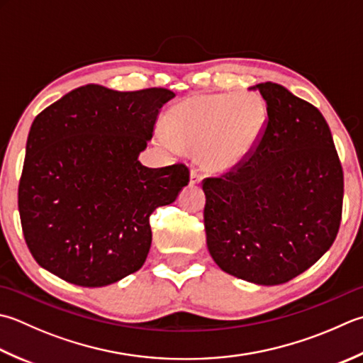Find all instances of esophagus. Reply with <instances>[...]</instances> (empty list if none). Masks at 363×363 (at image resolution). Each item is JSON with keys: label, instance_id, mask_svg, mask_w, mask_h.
I'll return each mask as SVG.
<instances>
[{"label": "esophagus", "instance_id": "obj_1", "mask_svg": "<svg viewBox=\"0 0 363 363\" xmlns=\"http://www.w3.org/2000/svg\"><path fill=\"white\" fill-rule=\"evenodd\" d=\"M201 174H200V172H198V169H191L190 172V186H200L201 184Z\"/></svg>", "mask_w": 363, "mask_h": 363}]
</instances>
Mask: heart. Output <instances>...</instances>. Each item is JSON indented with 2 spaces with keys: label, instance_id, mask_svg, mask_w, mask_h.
<instances>
[{
  "label": "heart",
  "instance_id": "b5f03b06",
  "mask_svg": "<svg viewBox=\"0 0 363 363\" xmlns=\"http://www.w3.org/2000/svg\"><path fill=\"white\" fill-rule=\"evenodd\" d=\"M267 121L266 102L255 92L196 94L168 110L159 138L172 151L200 152L206 168L225 173L250 157Z\"/></svg>",
  "mask_w": 363,
  "mask_h": 363
}]
</instances>
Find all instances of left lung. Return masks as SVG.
<instances>
[{
	"label": "left lung",
	"instance_id": "left-lung-1",
	"mask_svg": "<svg viewBox=\"0 0 363 363\" xmlns=\"http://www.w3.org/2000/svg\"><path fill=\"white\" fill-rule=\"evenodd\" d=\"M267 105V127L236 172L203 182L208 250L223 272L274 286L329 250L342 222L343 169L316 106L279 83L248 88Z\"/></svg>",
	"mask_w": 363,
	"mask_h": 363
}]
</instances>
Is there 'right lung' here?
<instances>
[{
  "label": "right lung",
  "mask_w": 363,
  "mask_h": 363,
  "mask_svg": "<svg viewBox=\"0 0 363 363\" xmlns=\"http://www.w3.org/2000/svg\"><path fill=\"white\" fill-rule=\"evenodd\" d=\"M165 88L132 92L84 84L34 118L18 186L25 240L45 271L72 285L101 288L145 264L149 217L176 201L189 168H147Z\"/></svg>",
  "instance_id": "obj_1"
}]
</instances>
